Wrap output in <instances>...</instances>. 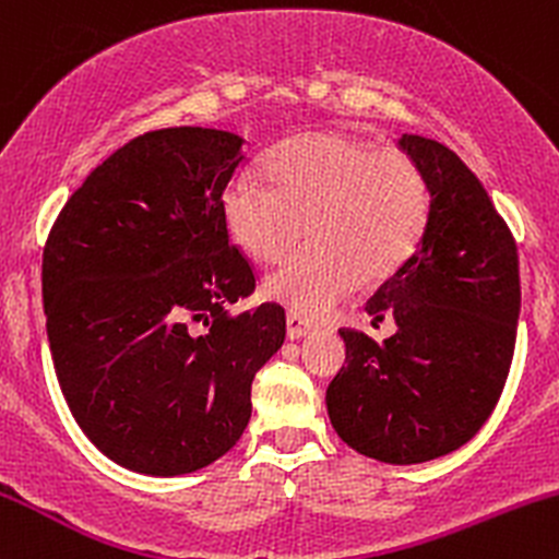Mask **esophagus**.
I'll list each match as a JSON object with an SVG mask.
<instances>
[{"label": "esophagus", "mask_w": 559, "mask_h": 559, "mask_svg": "<svg viewBox=\"0 0 559 559\" xmlns=\"http://www.w3.org/2000/svg\"><path fill=\"white\" fill-rule=\"evenodd\" d=\"M312 331H316V325H312L310 320L297 316V312H288V316H286V336L292 338V342L310 336Z\"/></svg>", "instance_id": "1"}]
</instances>
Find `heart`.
I'll use <instances>...</instances> for the list:
<instances>
[{"label": "heart", "instance_id": "1", "mask_svg": "<svg viewBox=\"0 0 559 559\" xmlns=\"http://www.w3.org/2000/svg\"><path fill=\"white\" fill-rule=\"evenodd\" d=\"M271 183L252 173L223 191L228 234L260 262L284 260L310 228V247L267 275L265 294L320 318L400 267L418 243L428 186L402 150H373L338 131H307L265 157Z\"/></svg>", "mask_w": 559, "mask_h": 559}]
</instances>
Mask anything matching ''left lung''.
<instances>
[{"label":"left lung","mask_w":559,"mask_h":559,"mask_svg":"<svg viewBox=\"0 0 559 559\" xmlns=\"http://www.w3.org/2000/svg\"><path fill=\"white\" fill-rule=\"evenodd\" d=\"M428 186L413 254L365 310L394 318L378 344L342 329L346 365L325 391L333 431L355 452L413 465L454 452L489 420L510 373L521 316L518 247L489 194L452 150L404 133Z\"/></svg>","instance_id":"obj_1"}]
</instances>
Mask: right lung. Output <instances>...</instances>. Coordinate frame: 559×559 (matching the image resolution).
I'll return each mask as SVG.
<instances>
[{
	"mask_svg": "<svg viewBox=\"0 0 559 559\" xmlns=\"http://www.w3.org/2000/svg\"><path fill=\"white\" fill-rule=\"evenodd\" d=\"M243 139L163 128L112 152L57 215L41 262L55 373L112 463L183 476L215 463L252 415V381L286 336L284 307L230 316L254 292L223 191Z\"/></svg>",
	"mask_w": 559,
	"mask_h": 559,
	"instance_id": "1",
	"label": "right lung"
}]
</instances>
